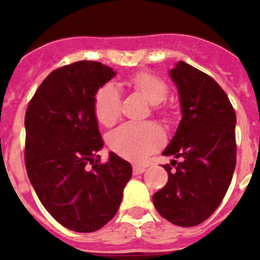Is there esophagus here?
<instances>
[{
	"mask_svg": "<svg viewBox=\"0 0 260 260\" xmlns=\"http://www.w3.org/2000/svg\"><path fill=\"white\" fill-rule=\"evenodd\" d=\"M144 171H146V168L142 167V165H134V167H133V173H134L135 176H137V174L144 173Z\"/></svg>",
	"mask_w": 260,
	"mask_h": 260,
	"instance_id": "34e87169",
	"label": "esophagus"
}]
</instances>
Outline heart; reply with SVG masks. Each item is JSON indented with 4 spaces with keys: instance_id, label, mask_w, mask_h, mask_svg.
I'll use <instances>...</instances> for the list:
<instances>
[{
    "instance_id": "1",
    "label": "heart",
    "mask_w": 260,
    "mask_h": 260,
    "mask_svg": "<svg viewBox=\"0 0 260 260\" xmlns=\"http://www.w3.org/2000/svg\"><path fill=\"white\" fill-rule=\"evenodd\" d=\"M151 104H160L167 98L168 86L162 79L148 73H139L130 79ZM96 118L103 125H112L121 112V95L116 84L105 83L96 91L93 99ZM162 128L153 122H134L127 121L108 134V144L119 156L142 161L148 155L158 150L164 143Z\"/></svg>"
}]
</instances>
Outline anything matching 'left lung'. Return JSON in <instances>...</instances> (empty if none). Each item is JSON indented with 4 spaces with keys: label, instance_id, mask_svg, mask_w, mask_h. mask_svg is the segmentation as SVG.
<instances>
[{
    "label": "left lung",
    "instance_id": "obj_1",
    "mask_svg": "<svg viewBox=\"0 0 260 260\" xmlns=\"http://www.w3.org/2000/svg\"><path fill=\"white\" fill-rule=\"evenodd\" d=\"M169 77L178 89L182 119L162 155L180 161L164 165L168 182L152 201L172 224L195 226L215 212L231 185L237 119L226 93L210 75L180 61Z\"/></svg>",
    "mask_w": 260,
    "mask_h": 260
}]
</instances>
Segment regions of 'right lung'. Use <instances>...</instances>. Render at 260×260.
Returning <instances> with one entry per match:
<instances>
[{"mask_svg": "<svg viewBox=\"0 0 260 260\" xmlns=\"http://www.w3.org/2000/svg\"><path fill=\"white\" fill-rule=\"evenodd\" d=\"M116 71L78 61L52 71L40 84L24 118L26 169L45 210L65 228L89 233L113 219L132 178L130 162L109 152L93 109L96 91Z\"/></svg>", "mask_w": 260, "mask_h": 260, "instance_id": "obj_1", "label": "right lung"}]
</instances>
